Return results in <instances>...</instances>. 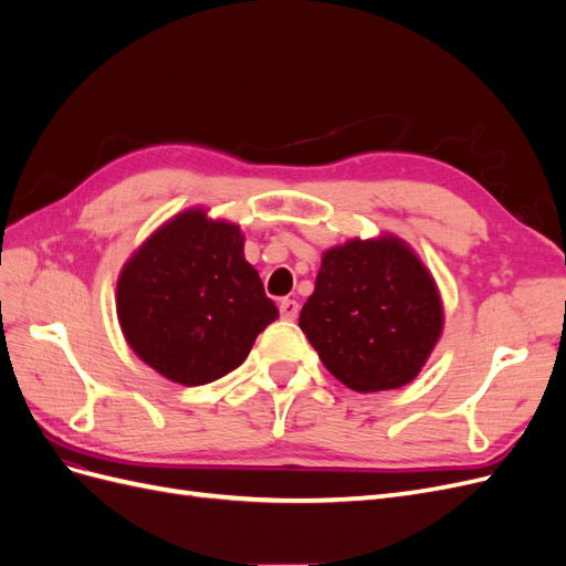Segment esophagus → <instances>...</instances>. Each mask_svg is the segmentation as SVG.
Listing matches in <instances>:
<instances>
[{"mask_svg":"<svg viewBox=\"0 0 566 566\" xmlns=\"http://www.w3.org/2000/svg\"><path fill=\"white\" fill-rule=\"evenodd\" d=\"M280 315H282L284 319H296V317H298V303L291 301V298H284V301L280 303Z\"/></svg>","mask_w":566,"mask_h":566,"instance_id":"esophagus-1","label":"esophagus"}]
</instances>
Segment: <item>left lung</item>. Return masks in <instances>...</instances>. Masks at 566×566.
Masks as SVG:
<instances>
[{
	"instance_id": "obj_1",
	"label": "left lung",
	"mask_w": 566,
	"mask_h": 566,
	"mask_svg": "<svg viewBox=\"0 0 566 566\" xmlns=\"http://www.w3.org/2000/svg\"><path fill=\"white\" fill-rule=\"evenodd\" d=\"M440 291L395 234L324 251L298 326L319 359L355 392L395 390L423 369L442 336Z\"/></svg>"
}]
</instances>
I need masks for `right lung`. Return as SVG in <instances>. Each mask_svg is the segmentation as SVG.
<instances>
[{"label":"right lung","mask_w":566,"mask_h":566,"mask_svg":"<svg viewBox=\"0 0 566 566\" xmlns=\"http://www.w3.org/2000/svg\"><path fill=\"white\" fill-rule=\"evenodd\" d=\"M117 317L148 367L174 382L205 386L240 367L280 310L244 259L240 226L188 209L122 268Z\"/></svg>","instance_id":"1"}]
</instances>
